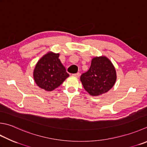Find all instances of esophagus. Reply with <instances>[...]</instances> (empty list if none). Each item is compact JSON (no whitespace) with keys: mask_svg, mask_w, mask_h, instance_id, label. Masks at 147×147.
Returning a JSON list of instances; mask_svg holds the SVG:
<instances>
[{"mask_svg":"<svg viewBox=\"0 0 147 147\" xmlns=\"http://www.w3.org/2000/svg\"><path fill=\"white\" fill-rule=\"evenodd\" d=\"M72 76H74V77H76V78H78L80 76V73H76V74H72Z\"/></svg>","mask_w":147,"mask_h":147,"instance_id":"34e87169","label":"esophagus"}]
</instances>
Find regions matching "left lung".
<instances>
[{
	"instance_id": "left-lung-1",
	"label": "left lung",
	"mask_w": 147,
	"mask_h": 147,
	"mask_svg": "<svg viewBox=\"0 0 147 147\" xmlns=\"http://www.w3.org/2000/svg\"><path fill=\"white\" fill-rule=\"evenodd\" d=\"M80 80L90 96H100L114 86L117 80L115 68L106 56L95 57L92 59L90 69L82 74Z\"/></svg>"
}]
</instances>
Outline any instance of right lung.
<instances>
[{
	"label": "right lung",
	"instance_id": "add662e5",
	"mask_svg": "<svg viewBox=\"0 0 147 147\" xmlns=\"http://www.w3.org/2000/svg\"><path fill=\"white\" fill-rule=\"evenodd\" d=\"M59 55V53L49 51L37 61L34 67V82L46 91L55 90L69 76L60 62Z\"/></svg>",
	"mask_w": 147,
	"mask_h": 147
}]
</instances>
